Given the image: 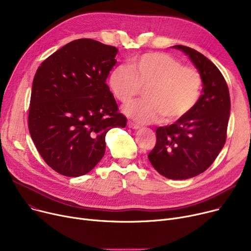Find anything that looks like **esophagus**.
<instances>
[{
    "mask_svg": "<svg viewBox=\"0 0 251 251\" xmlns=\"http://www.w3.org/2000/svg\"><path fill=\"white\" fill-rule=\"evenodd\" d=\"M128 127L129 128H132V129H138L139 128V125L132 122V121H128Z\"/></svg>",
    "mask_w": 251,
    "mask_h": 251,
    "instance_id": "1",
    "label": "esophagus"
}]
</instances>
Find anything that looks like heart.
Segmentation results:
<instances>
[{"label": "heart", "instance_id": "1", "mask_svg": "<svg viewBox=\"0 0 251 251\" xmlns=\"http://www.w3.org/2000/svg\"><path fill=\"white\" fill-rule=\"evenodd\" d=\"M116 100L132 101L144 88V100L128 105L126 114L138 122L177 121L199 102L202 77L191 66L165 52H148L114 68L108 80Z\"/></svg>", "mask_w": 251, "mask_h": 251}]
</instances>
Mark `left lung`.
Segmentation results:
<instances>
[{"instance_id": "8db88e82", "label": "left lung", "mask_w": 251, "mask_h": 251, "mask_svg": "<svg viewBox=\"0 0 251 251\" xmlns=\"http://www.w3.org/2000/svg\"><path fill=\"white\" fill-rule=\"evenodd\" d=\"M174 48L189 56L201 72L202 95L187 115L155 130L156 142L148 157L161 175L183 180L204 172L222 151L231 101L225 78L212 61L191 48Z\"/></svg>"}]
</instances>
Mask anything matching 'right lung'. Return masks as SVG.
Segmentation results:
<instances>
[{
    "mask_svg": "<svg viewBox=\"0 0 251 251\" xmlns=\"http://www.w3.org/2000/svg\"><path fill=\"white\" fill-rule=\"evenodd\" d=\"M117 52L116 47L80 38L55 51L36 70L29 133L44 161L61 175L90 172L104 154L108 131L126 126L105 83Z\"/></svg>",
    "mask_w": 251,
    "mask_h": 251,
    "instance_id": "add662e5",
    "label": "right lung"
}]
</instances>
